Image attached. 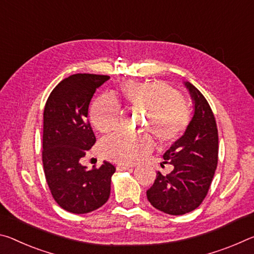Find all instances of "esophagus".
Instances as JSON below:
<instances>
[{"mask_svg": "<svg viewBox=\"0 0 254 254\" xmlns=\"http://www.w3.org/2000/svg\"><path fill=\"white\" fill-rule=\"evenodd\" d=\"M129 168H131V166L127 165V164H117L118 171H125V170H128Z\"/></svg>", "mask_w": 254, "mask_h": 254, "instance_id": "34e87169", "label": "esophagus"}]
</instances>
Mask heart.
<instances>
[{"mask_svg":"<svg viewBox=\"0 0 254 254\" xmlns=\"http://www.w3.org/2000/svg\"><path fill=\"white\" fill-rule=\"evenodd\" d=\"M147 112L145 129L149 130L159 144H170L180 138L190 123L191 114L180 93L165 83L157 81H127L119 92L101 95L90 108V119L100 132L117 129L122 110L119 101ZM153 139L148 134L131 136L124 132L110 135L100 143L102 155L119 163L132 164L148 154Z\"/></svg>","mask_w":254,"mask_h":254,"instance_id":"1","label":"heart"}]
</instances>
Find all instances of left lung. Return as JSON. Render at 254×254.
<instances>
[{
	"label": "left lung",
	"instance_id": "left-lung-1",
	"mask_svg": "<svg viewBox=\"0 0 254 254\" xmlns=\"http://www.w3.org/2000/svg\"><path fill=\"white\" fill-rule=\"evenodd\" d=\"M194 103V114L185 135L164 153L171 173L160 171L146 191L148 201L169 215H184L200 206L208 193L218 162V130L213 110L202 93L185 83Z\"/></svg>",
	"mask_w": 254,
	"mask_h": 254
}]
</instances>
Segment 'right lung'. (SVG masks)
I'll list each match as a JSON object with an SVG mask.
<instances>
[{
  "instance_id": "right-lung-1",
  "label": "right lung",
  "mask_w": 254,
  "mask_h": 254,
  "mask_svg": "<svg viewBox=\"0 0 254 254\" xmlns=\"http://www.w3.org/2000/svg\"><path fill=\"white\" fill-rule=\"evenodd\" d=\"M110 76L73 74L58 83L44 109L43 164L53 198L62 208L86 214L105 205L110 196L115 165L103 161L88 170L80 160L95 143L88 119L89 105Z\"/></svg>"
}]
</instances>
